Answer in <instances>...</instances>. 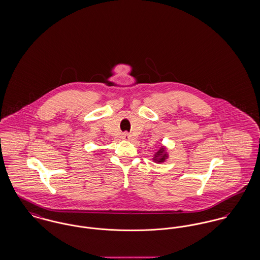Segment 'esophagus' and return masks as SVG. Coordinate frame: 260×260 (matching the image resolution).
Wrapping results in <instances>:
<instances>
[{"label": "esophagus", "mask_w": 260, "mask_h": 260, "mask_svg": "<svg viewBox=\"0 0 260 260\" xmlns=\"http://www.w3.org/2000/svg\"><path fill=\"white\" fill-rule=\"evenodd\" d=\"M121 139L125 140V141H129V140H132V136L129 134H127V133H123L122 136H121Z\"/></svg>", "instance_id": "34e87169"}]
</instances>
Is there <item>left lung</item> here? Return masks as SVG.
<instances>
[{
    "mask_svg": "<svg viewBox=\"0 0 260 260\" xmlns=\"http://www.w3.org/2000/svg\"><path fill=\"white\" fill-rule=\"evenodd\" d=\"M168 157H169V154L167 152V148L164 145H162L158 149V151H156L153 154L152 160L155 163H163V162H165L166 160L168 159Z\"/></svg>",
    "mask_w": 260,
    "mask_h": 260,
    "instance_id": "obj_1",
    "label": "left lung"
}]
</instances>
